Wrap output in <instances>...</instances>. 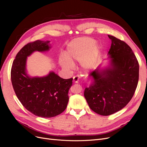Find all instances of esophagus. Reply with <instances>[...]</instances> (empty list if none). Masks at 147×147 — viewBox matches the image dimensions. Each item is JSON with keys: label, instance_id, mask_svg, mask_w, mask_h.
<instances>
[{"label": "esophagus", "instance_id": "34e87169", "mask_svg": "<svg viewBox=\"0 0 147 147\" xmlns=\"http://www.w3.org/2000/svg\"><path fill=\"white\" fill-rule=\"evenodd\" d=\"M79 79H80V76H79V75L75 76L73 77V82H74V83H78Z\"/></svg>", "mask_w": 147, "mask_h": 147}]
</instances>
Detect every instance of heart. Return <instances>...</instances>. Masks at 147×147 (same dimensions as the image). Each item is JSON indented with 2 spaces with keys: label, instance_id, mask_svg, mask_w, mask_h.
<instances>
[{
  "label": "heart",
  "instance_id": "b5f03b06",
  "mask_svg": "<svg viewBox=\"0 0 147 147\" xmlns=\"http://www.w3.org/2000/svg\"><path fill=\"white\" fill-rule=\"evenodd\" d=\"M95 40L89 37L75 38L67 45L65 57L59 59V64L65 69H71L74 61H80L81 66L84 69L93 67L98 55V46Z\"/></svg>",
  "mask_w": 147,
  "mask_h": 147
}]
</instances>
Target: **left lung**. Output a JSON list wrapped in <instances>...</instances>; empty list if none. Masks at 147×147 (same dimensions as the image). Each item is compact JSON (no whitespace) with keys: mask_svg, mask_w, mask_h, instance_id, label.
Instances as JSON below:
<instances>
[{"mask_svg":"<svg viewBox=\"0 0 147 147\" xmlns=\"http://www.w3.org/2000/svg\"><path fill=\"white\" fill-rule=\"evenodd\" d=\"M111 45L107 66L100 64L89 74L91 83L84 96L92 110L107 116L123 109L133 97L139 79V64L125 42L108 35Z\"/></svg>","mask_w":147,"mask_h":147,"instance_id":"1","label":"left lung"}]
</instances>
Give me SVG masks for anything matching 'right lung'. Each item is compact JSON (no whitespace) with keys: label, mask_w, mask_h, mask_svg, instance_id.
I'll return each mask as SVG.
<instances>
[{"label":"right lung","mask_w":147,"mask_h":147,"mask_svg":"<svg viewBox=\"0 0 147 147\" xmlns=\"http://www.w3.org/2000/svg\"><path fill=\"white\" fill-rule=\"evenodd\" d=\"M50 41L36 40L25 45L17 53L11 68V81L17 98L26 109L37 116L50 118L63 113L67 106L73 78L64 79L51 71L42 77L30 76L27 57L34 52H48Z\"/></svg>","instance_id":"1"}]
</instances>
